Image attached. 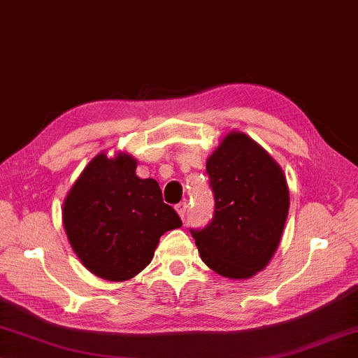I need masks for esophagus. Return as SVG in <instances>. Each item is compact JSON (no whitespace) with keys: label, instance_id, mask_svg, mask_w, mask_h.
<instances>
[{"label":"esophagus","instance_id":"esophagus-1","mask_svg":"<svg viewBox=\"0 0 358 358\" xmlns=\"http://www.w3.org/2000/svg\"><path fill=\"white\" fill-rule=\"evenodd\" d=\"M187 203L186 201H183V203H178L177 206H175V209H177V212H178V215L181 217V220H185L186 218V214H187Z\"/></svg>","mask_w":358,"mask_h":358}]
</instances>
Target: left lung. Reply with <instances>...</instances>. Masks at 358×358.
I'll return each instance as SVG.
<instances>
[{"label":"left lung","mask_w":358,"mask_h":358,"mask_svg":"<svg viewBox=\"0 0 358 358\" xmlns=\"http://www.w3.org/2000/svg\"><path fill=\"white\" fill-rule=\"evenodd\" d=\"M214 215L191 229L201 260L226 278H249L269 263L289 210L280 166L241 132L226 136L206 163Z\"/></svg>","instance_id":"8db88e82"}]
</instances>
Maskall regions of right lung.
<instances>
[{"instance_id": "obj_1", "label": "right lung", "mask_w": 358, "mask_h": 358, "mask_svg": "<svg viewBox=\"0 0 358 358\" xmlns=\"http://www.w3.org/2000/svg\"><path fill=\"white\" fill-rule=\"evenodd\" d=\"M127 154L96 155L63 204V223L75 254L96 277L124 281L150 263L159 237L181 226L155 180L135 175Z\"/></svg>"}]
</instances>
